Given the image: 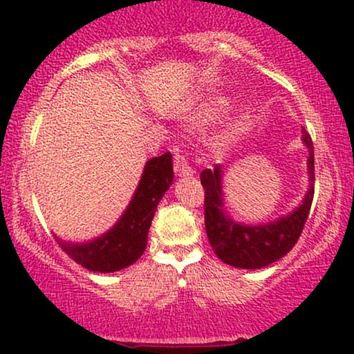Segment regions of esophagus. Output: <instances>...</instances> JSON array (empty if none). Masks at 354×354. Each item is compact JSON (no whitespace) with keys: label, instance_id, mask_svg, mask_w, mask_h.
<instances>
[{"label":"esophagus","instance_id":"esophagus-1","mask_svg":"<svg viewBox=\"0 0 354 354\" xmlns=\"http://www.w3.org/2000/svg\"><path fill=\"white\" fill-rule=\"evenodd\" d=\"M174 173L178 176H193L194 169L189 166V160H188V154L181 149H176L174 151Z\"/></svg>","mask_w":354,"mask_h":354}]
</instances>
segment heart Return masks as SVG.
Listing matches in <instances>:
<instances>
[{"mask_svg": "<svg viewBox=\"0 0 354 354\" xmlns=\"http://www.w3.org/2000/svg\"><path fill=\"white\" fill-rule=\"evenodd\" d=\"M226 103H228V101H226L225 98H219V96H213V98H208L205 101V103L201 104L200 116L203 118V120H211V118L216 116L218 113L226 106ZM246 121H248V118H246L245 113H243V115H239L236 124H234V126H236V128H241V126L246 124Z\"/></svg>", "mask_w": 354, "mask_h": 354, "instance_id": "1", "label": "heart"}]
</instances>
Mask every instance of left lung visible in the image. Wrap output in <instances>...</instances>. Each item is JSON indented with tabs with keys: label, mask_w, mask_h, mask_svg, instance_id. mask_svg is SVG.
Returning <instances> with one entry per match:
<instances>
[{
	"label": "left lung",
	"mask_w": 354,
	"mask_h": 354,
	"mask_svg": "<svg viewBox=\"0 0 354 354\" xmlns=\"http://www.w3.org/2000/svg\"><path fill=\"white\" fill-rule=\"evenodd\" d=\"M303 141L310 149V189L299 208L271 225L243 226L226 218L221 208V168L216 165L213 169L201 171V185L205 188L206 234L213 251L226 265L245 270H259L290 253L301 236L315 196V148L306 129H303Z\"/></svg>",
	"instance_id": "1"
}]
</instances>
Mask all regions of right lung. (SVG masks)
Here are the masks:
<instances>
[{
  "label": "right lung",
  "instance_id": "obj_1",
  "mask_svg": "<svg viewBox=\"0 0 354 354\" xmlns=\"http://www.w3.org/2000/svg\"><path fill=\"white\" fill-rule=\"evenodd\" d=\"M171 181V153L166 151L146 163L135 196L115 228L95 241L83 245L63 243L59 239L56 241L71 259L89 271L113 273L133 265L145 253L154 211Z\"/></svg>",
  "mask_w": 354,
  "mask_h": 354
}]
</instances>
